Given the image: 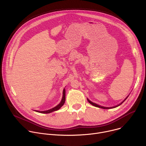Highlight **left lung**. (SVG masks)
Here are the masks:
<instances>
[{
	"instance_id": "8db88e82",
	"label": "left lung",
	"mask_w": 146,
	"mask_h": 146,
	"mask_svg": "<svg viewBox=\"0 0 146 146\" xmlns=\"http://www.w3.org/2000/svg\"><path fill=\"white\" fill-rule=\"evenodd\" d=\"M128 97H127L126 98V99H125L122 103H121L120 104H119V105H117V106H114V107H111V108H106V107H103V106H99V105H97V104H96V103H93V102H92L91 101H90L88 99H87V100H88V101L89 102V103H91V105H93V106H95V107H98V108H102V109H111V108H116V107H118V106H119V105H121V104L125 101V100L127 99V98Z\"/></svg>"
}]
</instances>
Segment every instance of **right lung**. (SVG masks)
<instances>
[{
    "instance_id": "add662e5",
    "label": "right lung",
    "mask_w": 146,
    "mask_h": 146,
    "mask_svg": "<svg viewBox=\"0 0 146 146\" xmlns=\"http://www.w3.org/2000/svg\"><path fill=\"white\" fill-rule=\"evenodd\" d=\"M65 89L63 91V97H62V100L60 102V103L59 104V105H58L56 107L52 108V109H51L50 110H46V111H37L36 110V111L37 112H38V113H51V112H53L54 111H56L58 110H59L62 106H63L64 105L65 103Z\"/></svg>"
}]
</instances>
